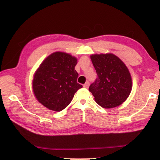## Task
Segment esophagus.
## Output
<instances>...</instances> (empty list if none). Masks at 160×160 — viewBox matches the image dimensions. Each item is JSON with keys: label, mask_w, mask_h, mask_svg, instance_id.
<instances>
[{"label": "esophagus", "mask_w": 160, "mask_h": 160, "mask_svg": "<svg viewBox=\"0 0 160 160\" xmlns=\"http://www.w3.org/2000/svg\"><path fill=\"white\" fill-rule=\"evenodd\" d=\"M89 85H90V83L87 82H85L84 85H83V87H84L85 88H88V87H89Z\"/></svg>", "instance_id": "esophagus-1"}]
</instances>
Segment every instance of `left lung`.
I'll return each mask as SVG.
<instances>
[{
	"label": "left lung",
	"mask_w": 160,
	"mask_h": 160,
	"mask_svg": "<svg viewBox=\"0 0 160 160\" xmlns=\"http://www.w3.org/2000/svg\"><path fill=\"white\" fill-rule=\"evenodd\" d=\"M90 59L98 75L89 87L95 102L104 108L120 106L132 89V76L127 67L112 53L94 54Z\"/></svg>",
	"instance_id": "1"
}]
</instances>
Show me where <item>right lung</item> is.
<instances>
[{"mask_svg": "<svg viewBox=\"0 0 160 160\" xmlns=\"http://www.w3.org/2000/svg\"><path fill=\"white\" fill-rule=\"evenodd\" d=\"M75 57L55 52L44 59L34 75L32 88L36 99L49 110L61 111L82 88L77 82L78 73Z\"/></svg>", "mask_w": 160, "mask_h": 160, "instance_id": "obj_1", "label": "right lung"}]
</instances>
